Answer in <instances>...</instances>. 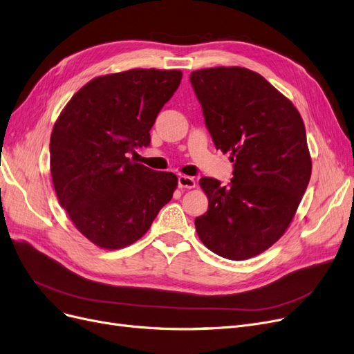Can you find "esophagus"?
Here are the masks:
<instances>
[{"instance_id": "obj_1", "label": "esophagus", "mask_w": 354, "mask_h": 354, "mask_svg": "<svg viewBox=\"0 0 354 354\" xmlns=\"http://www.w3.org/2000/svg\"><path fill=\"white\" fill-rule=\"evenodd\" d=\"M178 185H179V188H183V189H194L196 187V182L191 176L180 175L178 178Z\"/></svg>"}]
</instances>
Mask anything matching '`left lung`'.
<instances>
[{
	"instance_id": "8db88e82",
	"label": "left lung",
	"mask_w": 354,
	"mask_h": 354,
	"mask_svg": "<svg viewBox=\"0 0 354 354\" xmlns=\"http://www.w3.org/2000/svg\"><path fill=\"white\" fill-rule=\"evenodd\" d=\"M191 84L215 149L234 162L230 187L199 180L208 209L195 218L198 237L221 257H254L285 234L308 187L313 162L302 117L250 69H199Z\"/></svg>"
}]
</instances>
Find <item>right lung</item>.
Here are the masks:
<instances>
[{
    "label": "right lung",
    "mask_w": 354,
    "mask_h": 354,
    "mask_svg": "<svg viewBox=\"0 0 354 354\" xmlns=\"http://www.w3.org/2000/svg\"><path fill=\"white\" fill-rule=\"evenodd\" d=\"M182 80L178 69H130L97 76L59 114L50 174L59 204L91 243L117 250L142 239L172 199L178 178L129 158Z\"/></svg>",
    "instance_id": "1"
}]
</instances>
